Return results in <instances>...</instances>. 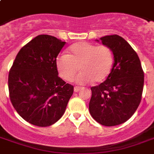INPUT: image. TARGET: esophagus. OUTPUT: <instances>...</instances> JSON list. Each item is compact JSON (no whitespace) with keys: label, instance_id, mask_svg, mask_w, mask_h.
Masks as SVG:
<instances>
[{"label":"esophagus","instance_id":"esophagus-1","mask_svg":"<svg viewBox=\"0 0 154 154\" xmlns=\"http://www.w3.org/2000/svg\"><path fill=\"white\" fill-rule=\"evenodd\" d=\"M82 87H78V86H75L74 87V92H78L80 91L81 89H82Z\"/></svg>","mask_w":154,"mask_h":154}]
</instances>
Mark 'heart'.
Here are the masks:
<instances>
[{"label":"heart","instance_id":"obj_1","mask_svg":"<svg viewBox=\"0 0 154 154\" xmlns=\"http://www.w3.org/2000/svg\"><path fill=\"white\" fill-rule=\"evenodd\" d=\"M113 62L114 56L110 47L85 42L72 45L69 55L61 54L56 60L58 72L65 81H72L81 70L77 78L80 84L104 82L109 76Z\"/></svg>","mask_w":154,"mask_h":154}]
</instances>
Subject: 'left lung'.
Segmentation results:
<instances>
[{
  "label": "left lung",
  "mask_w": 154,
  "mask_h": 154,
  "mask_svg": "<svg viewBox=\"0 0 154 154\" xmlns=\"http://www.w3.org/2000/svg\"><path fill=\"white\" fill-rule=\"evenodd\" d=\"M100 40L112 50L114 63L105 82L91 87L89 112L102 125L114 126L128 121L140 105L144 72L138 56L124 38L114 34Z\"/></svg>",
  "instance_id": "obj_1"
}]
</instances>
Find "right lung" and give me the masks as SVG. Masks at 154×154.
<instances>
[{
	"label": "right lung",
	"mask_w": 154,
	"mask_h": 154,
	"mask_svg": "<svg viewBox=\"0 0 154 154\" xmlns=\"http://www.w3.org/2000/svg\"><path fill=\"white\" fill-rule=\"evenodd\" d=\"M65 42L39 35L18 52L8 72L12 105L29 123L46 127L62 117L73 86L58 76L56 60Z\"/></svg>",
	"instance_id": "1"
}]
</instances>
